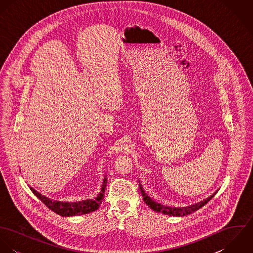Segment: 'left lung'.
<instances>
[{"instance_id":"left-lung-1","label":"left lung","mask_w":253,"mask_h":253,"mask_svg":"<svg viewBox=\"0 0 253 253\" xmlns=\"http://www.w3.org/2000/svg\"><path fill=\"white\" fill-rule=\"evenodd\" d=\"M139 188H140V191L142 193V196H143V200H144L145 204L153 211H155L156 212H162L164 214H167V215H169V216H186V215H189L193 212H195L196 211L200 210L201 208H203L206 204H208L214 196V193L213 195H211V197H209L208 199H206L205 201L199 203V204H196V205H193L191 207H187V208H183V209H176V208H169V207H164L160 204H157L156 202L152 201L150 199V197H148L146 195L144 191H143V187L141 184H139Z\"/></svg>"}]
</instances>
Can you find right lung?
<instances>
[{
	"label": "right lung",
	"instance_id": "1",
	"mask_svg": "<svg viewBox=\"0 0 253 253\" xmlns=\"http://www.w3.org/2000/svg\"><path fill=\"white\" fill-rule=\"evenodd\" d=\"M107 185V178L104 177L103 183L101 186V191L97 195V197L94 200H86L84 202L79 203H60V202H52L49 199L45 198L44 196H42L40 193H38L36 190L33 188H30L31 191L36 195L37 198L41 200L42 203L45 205L50 211L55 212L56 214L63 217L75 216V215H82L86 214L92 211H95L99 209L100 204L102 203V200L104 198V192Z\"/></svg>",
	"mask_w": 253,
	"mask_h": 253
}]
</instances>
